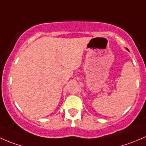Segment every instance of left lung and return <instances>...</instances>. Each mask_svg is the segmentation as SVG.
<instances>
[{
    "mask_svg": "<svg viewBox=\"0 0 146 146\" xmlns=\"http://www.w3.org/2000/svg\"><path fill=\"white\" fill-rule=\"evenodd\" d=\"M127 50H128V49H127Z\"/></svg>",
    "mask_w": 146,
    "mask_h": 146,
    "instance_id": "8db88e82",
    "label": "left lung"
}]
</instances>
